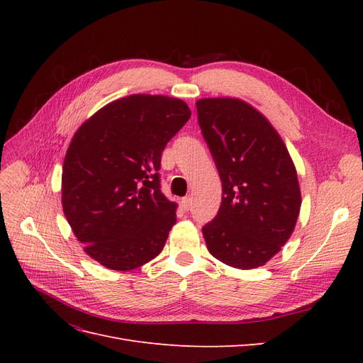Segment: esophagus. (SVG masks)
I'll return each instance as SVG.
<instances>
[{
    "label": "esophagus",
    "instance_id": "esophagus-1",
    "mask_svg": "<svg viewBox=\"0 0 363 363\" xmlns=\"http://www.w3.org/2000/svg\"><path fill=\"white\" fill-rule=\"evenodd\" d=\"M191 207H192V199L191 196H184V199L182 200V208L184 212H189Z\"/></svg>",
    "mask_w": 363,
    "mask_h": 363
}]
</instances>
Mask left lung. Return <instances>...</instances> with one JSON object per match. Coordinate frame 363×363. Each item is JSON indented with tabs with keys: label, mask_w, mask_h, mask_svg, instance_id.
<instances>
[{
	"label": "left lung",
	"mask_w": 363,
	"mask_h": 363,
	"mask_svg": "<svg viewBox=\"0 0 363 363\" xmlns=\"http://www.w3.org/2000/svg\"><path fill=\"white\" fill-rule=\"evenodd\" d=\"M196 113L223 183L221 207L203 227L207 250L233 268H259L286 244L300 213L289 151L269 121L238 98L199 100Z\"/></svg>",
	"instance_id": "8db88e82"
}]
</instances>
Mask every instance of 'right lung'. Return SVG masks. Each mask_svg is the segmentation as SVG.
I'll return each mask as SVG.
<instances>
[{
    "instance_id": "1",
    "label": "right lung",
    "mask_w": 363,
    "mask_h": 363,
    "mask_svg": "<svg viewBox=\"0 0 363 363\" xmlns=\"http://www.w3.org/2000/svg\"><path fill=\"white\" fill-rule=\"evenodd\" d=\"M189 118L179 98L138 94L104 106L75 131L62 171L63 213L103 267L135 269L163 250L177 203L160 191L162 151Z\"/></svg>"
}]
</instances>
